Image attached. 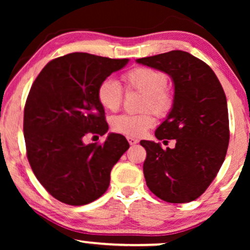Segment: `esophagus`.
Returning a JSON list of instances; mask_svg holds the SVG:
<instances>
[{
  "mask_svg": "<svg viewBox=\"0 0 250 250\" xmlns=\"http://www.w3.org/2000/svg\"><path fill=\"white\" fill-rule=\"evenodd\" d=\"M127 141L131 146H134V145H136V143H139V140L135 139V138H132V136H128Z\"/></svg>",
  "mask_w": 250,
  "mask_h": 250,
  "instance_id": "34e87169",
  "label": "esophagus"
}]
</instances>
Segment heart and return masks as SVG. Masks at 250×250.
<instances>
[{
	"mask_svg": "<svg viewBox=\"0 0 250 250\" xmlns=\"http://www.w3.org/2000/svg\"><path fill=\"white\" fill-rule=\"evenodd\" d=\"M123 81L128 90L145 94L142 109H151L157 115L164 116L173 105V93L166 87L167 76L163 71L149 67H136L123 75ZM98 100L105 110L117 111L123 101L121 85L112 78H105L98 87ZM155 125L152 112L140 115H119L112 119L114 131L127 136H141Z\"/></svg>",
	"mask_w": 250,
	"mask_h": 250,
	"instance_id": "1",
	"label": "heart"
}]
</instances>
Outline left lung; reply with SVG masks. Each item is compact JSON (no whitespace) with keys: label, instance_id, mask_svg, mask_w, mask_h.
Here are the masks:
<instances>
[{"label":"left lung","instance_id":"obj_1","mask_svg":"<svg viewBox=\"0 0 250 250\" xmlns=\"http://www.w3.org/2000/svg\"><path fill=\"white\" fill-rule=\"evenodd\" d=\"M136 62L164 71L174 83L172 109L155 135L176 143L164 150L159 142H140L146 151V186L167 203H190L209 187L227 155L230 132L223 87L208 64L184 51L141 58Z\"/></svg>","mask_w":250,"mask_h":250}]
</instances>
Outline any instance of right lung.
Returning a JSON list of instances; mask_svg holds the SVG:
<instances>
[{
	"mask_svg": "<svg viewBox=\"0 0 250 250\" xmlns=\"http://www.w3.org/2000/svg\"><path fill=\"white\" fill-rule=\"evenodd\" d=\"M128 59L75 52L50 61L36 77L23 111L27 158L51 196L73 206L107 191L110 172L129 145L109 133L104 145H85L88 133L104 135L108 124L98 87Z\"/></svg>",
	"mask_w": 250,
	"mask_h": 250,
	"instance_id": "right-lung-1",
	"label": "right lung"
}]
</instances>
